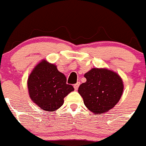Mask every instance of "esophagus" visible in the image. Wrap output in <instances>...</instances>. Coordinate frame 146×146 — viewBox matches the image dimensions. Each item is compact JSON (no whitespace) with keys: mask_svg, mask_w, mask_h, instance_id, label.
I'll return each instance as SVG.
<instances>
[{"mask_svg":"<svg viewBox=\"0 0 146 146\" xmlns=\"http://www.w3.org/2000/svg\"><path fill=\"white\" fill-rule=\"evenodd\" d=\"M80 84H81V83H80V82H77V84H74L73 87H74V88H75V90H76V91H77V90L78 89V87H79Z\"/></svg>","mask_w":146,"mask_h":146,"instance_id":"1","label":"esophagus"}]
</instances>
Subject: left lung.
Here are the masks:
<instances>
[{
	"mask_svg": "<svg viewBox=\"0 0 146 146\" xmlns=\"http://www.w3.org/2000/svg\"><path fill=\"white\" fill-rule=\"evenodd\" d=\"M84 77L86 81L80 85L78 92L87 109L94 114L106 113L120 100L124 84L116 72L94 68L85 73Z\"/></svg>",
	"mask_w": 146,
	"mask_h": 146,
	"instance_id": "obj_1",
	"label": "left lung"
}]
</instances>
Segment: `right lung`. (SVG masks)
Returning a JSON list of instances; mask_svg holds the SVG:
<instances>
[{"instance_id":"obj_1","label":"right lung","mask_w":146,"mask_h":146,"mask_svg":"<svg viewBox=\"0 0 146 146\" xmlns=\"http://www.w3.org/2000/svg\"><path fill=\"white\" fill-rule=\"evenodd\" d=\"M29 95L42 110L56 111L64 103V98L74 91L66 84V77L54 64L43 59L36 65L27 80Z\"/></svg>"}]
</instances>
